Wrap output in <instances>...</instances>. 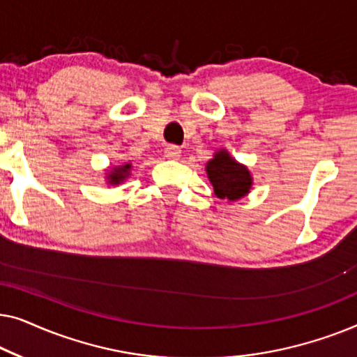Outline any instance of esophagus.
<instances>
[{"label":"esophagus","mask_w":357,"mask_h":357,"mask_svg":"<svg viewBox=\"0 0 357 357\" xmlns=\"http://www.w3.org/2000/svg\"><path fill=\"white\" fill-rule=\"evenodd\" d=\"M180 153H182V151H180L178 146H175V144L165 146V155H167V158H170V159L178 158Z\"/></svg>","instance_id":"esophagus-1"}]
</instances>
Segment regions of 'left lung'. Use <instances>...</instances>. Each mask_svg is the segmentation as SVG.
I'll list each match as a JSON object with an SVG mask.
<instances>
[{"mask_svg": "<svg viewBox=\"0 0 357 357\" xmlns=\"http://www.w3.org/2000/svg\"><path fill=\"white\" fill-rule=\"evenodd\" d=\"M208 177L211 180L218 198L231 202L245 197L252 187V177L245 165L237 164L226 151H219L206 165Z\"/></svg>", "mask_w": 357, "mask_h": 357, "instance_id": "obj_1", "label": "left lung"}]
</instances>
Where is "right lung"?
I'll list each match as a JSON object with an SVG mask.
<instances>
[{
  "label": "right lung",
  "mask_w": 357,
  "mask_h": 357,
  "mask_svg": "<svg viewBox=\"0 0 357 357\" xmlns=\"http://www.w3.org/2000/svg\"><path fill=\"white\" fill-rule=\"evenodd\" d=\"M130 167H131L130 164H125V165H120V167L112 169L110 174H109V182H110L112 185H116V183L123 182V180H125L126 177H128Z\"/></svg>",
  "instance_id": "obj_1"
}]
</instances>
